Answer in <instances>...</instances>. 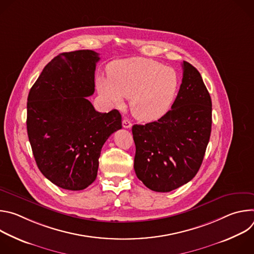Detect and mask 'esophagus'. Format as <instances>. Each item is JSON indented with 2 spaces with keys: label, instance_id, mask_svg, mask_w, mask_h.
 Returning <instances> with one entry per match:
<instances>
[{
  "label": "esophagus",
  "instance_id": "34e87169",
  "mask_svg": "<svg viewBox=\"0 0 254 254\" xmlns=\"http://www.w3.org/2000/svg\"><path fill=\"white\" fill-rule=\"evenodd\" d=\"M123 127H125V128H129V127H131V123L128 121V120H124L123 121Z\"/></svg>",
  "mask_w": 254,
  "mask_h": 254
}]
</instances>
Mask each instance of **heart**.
I'll list each match as a JSON object with an SVG mask.
<instances>
[{"label":"heart","instance_id":"heart-1","mask_svg":"<svg viewBox=\"0 0 254 254\" xmlns=\"http://www.w3.org/2000/svg\"><path fill=\"white\" fill-rule=\"evenodd\" d=\"M108 76L96 79L98 92L116 105L129 98L131 115L140 122L151 123L164 117L180 89L177 71L143 57L122 59L107 67Z\"/></svg>","mask_w":254,"mask_h":254}]
</instances>
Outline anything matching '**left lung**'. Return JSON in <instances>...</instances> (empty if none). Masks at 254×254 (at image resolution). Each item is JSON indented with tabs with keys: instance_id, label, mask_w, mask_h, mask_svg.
<instances>
[{
	"instance_id": "1",
	"label": "left lung",
	"mask_w": 254,
	"mask_h": 254,
	"mask_svg": "<svg viewBox=\"0 0 254 254\" xmlns=\"http://www.w3.org/2000/svg\"><path fill=\"white\" fill-rule=\"evenodd\" d=\"M183 79L170 110L157 122L134 125L133 168L144 186L170 192L198 173L209 142L212 101L199 71L183 61Z\"/></svg>"
}]
</instances>
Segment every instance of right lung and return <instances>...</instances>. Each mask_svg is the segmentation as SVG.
<instances>
[{
	"mask_svg": "<svg viewBox=\"0 0 254 254\" xmlns=\"http://www.w3.org/2000/svg\"><path fill=\"white\" fill-rule=\"evenodd\" d=\"M99 59L92 50L57 55L28 95L27 131L36 164L65 190H83L93 182L103 143L122 128L119 111L98 113L86 98L94 92Z\"/></svg>",
	"mask_w": 254,
	"mask_h": 254,
	"instance_id": "right-lung-1",
	"label": "right lung"
}]
</instances>
